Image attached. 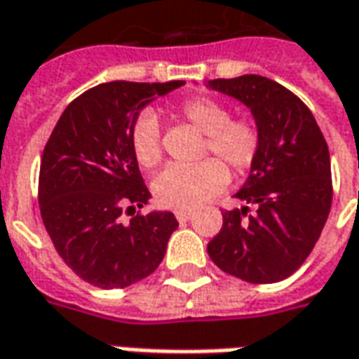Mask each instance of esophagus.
I'll use <instances>...</instances> for the list:
<instances>
[{"mask_svg":"<svg viewBox=\"0 0 359 359\" xmlns=\"http://www.w3.org/2000/svg\"><path fill=\"white\" fill-rule=\"evenodd\" d=\"M191 216H193V210H177V212H175V218H177L180 222H187Z\"/></svg>","mask_w":359,"mask_h":359,"instance_id":"34e87169","label":"esophagus"}]
</instances>
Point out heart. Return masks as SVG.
Masks as SVG:
<instances>
[{
  "label": "heart",
  "instance_id": "obj_1",
  "mask_svg": "<svg viewBox=\"0 0 359 359\" xmlns=\"http://www.w3.org/2000/svg\"><path fill=\"white\" fill-rule=\"evenodd\" d=\"M180 116L205 137L201 158L215 156L219 160H201L193 166H170L154 180L152 191L164 208L191 210L212 199L230 182V172L245 174L255 164L261 149V133L253 119L232 118V111L215 98H191L180 106ZM131 151L137 164L154 170L164 158L158 118L143 111L131 127Z\"/></svg>",
  "mask_w": 359,
  "mask_h": 359
}]
</instances>
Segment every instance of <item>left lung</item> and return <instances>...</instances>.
<instances>
[{
  "mask_svg": "<svg viewBox=\"0 0 359 359\" xmlns=\"http://www.w3.org/2000/svg\"><path fill=\"white\" fill-rule=\"evenodd\" d=\"M208 85L245 104L261 133L259 156L236 193L248 205L222 212L208 257L220 271L251 284L284 280L306 263L329 218L327 141L311 110L273 79L241 75Z\"/></svg>",
  "mask_w": 359,
  "mask_h": 359,
  "instance_id": "1",
  "label": "left lung"
}]
</instances>
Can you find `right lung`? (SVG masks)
Instances as JSON below:
<instances>
[{
  "label": "right lung",
  "mask_w": 359,
  "mask_h": 359,
  "mask_svg": "<svg viewBox=\"0 0 359 359\" xmlns=\"http://www.w3.org/2000/svg\"><path fill=\"white\" fill-rule=\"evenodd\" d=\"M185 85L111 81L93 86L65 108L42 152L38 203L57 255L96 288H126L152 274L177 228L172 212H121L149 203L131 151L139 110Z\"/></svg>",
  "instance_id": "right-lung-1"
}]
</instances>
